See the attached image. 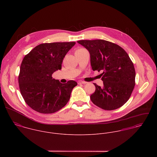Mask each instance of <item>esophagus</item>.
Returning a JSON list of instances; mask_svg holds the SVG:
<instances>
[{
  "label": "esophagus",
  "instance_id": "34e87169",
  "mask_svg": "<svg viewBox=\"0 0 157 157\" xmlns=\"http://www.w3.org/2000/svg\"><path fill=\"white\" fill-rule=\"evenodd\" d=\"M85 83H86V82L82 81V80H80V81L78 82V84H79V85H80V84H85Z\"/></svg>",
  "mask_w": 157,
  "mask_h": 157
}]
</instances>
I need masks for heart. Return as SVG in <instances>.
I'll use <instances>...</instances> for the list:
<instances>
[{"label": "heart", "mask_w": 157, "mask_h": 157, "mask_svg": "<svg viewBox=\"0 0 157 157\" xmlns=\"http://www.w3.org/2000/svg\"><path fill=\"white\" fill-rule=\"evenodd\" d=\"M85 49H84V48H78V49H76V51H75V53H76V52H80V51H83V50H85Z\"/></svg>", "instance_id": "b5f03b06"}]
</instances>
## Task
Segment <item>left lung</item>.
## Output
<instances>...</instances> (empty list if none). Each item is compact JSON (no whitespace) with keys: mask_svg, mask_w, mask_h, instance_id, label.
<instances>
[{"mask_svg":"<svg viewBox=\"0 0 157 157\" xmlns=\"http://www.w3.org/2000/svg\"><path fill=\"white\" fill-rule=\"evenodd\" d=\"M77 42L89 51L92 69L103 72L100 75L104 86L94 83L92 102L107 111L121 107L129 99L135 85L134 66L128 53L119 45L105 40Z\"/></svg>","mask_w":157,"mask_h":157,"instance_id":"obj_1","label":"left lung"}]
</instances>
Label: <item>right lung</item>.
<instances>
[{"mask_svg": "<svg viewBox=\"0 0 157 157\" xmlns=\"http://www.w3.org/2000/svg\"><path fill=\"white\" fill-rule=\"evenodd\" d=\"M75 42L45 43L33 48L23 59L18 77L19 89L26 103L42 113H52L67 104L74 80L61 83L52 74L62 69L65 55Z\"/></svg>", "mask_w": 157, "mask_h": 157, "instance_id": "obj_1", "label": "right lung"}]
</instances>
